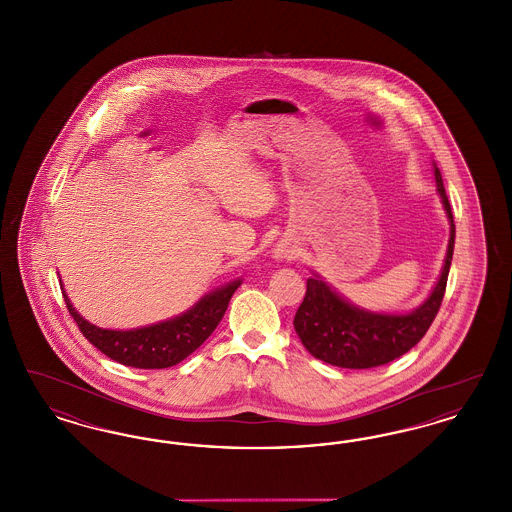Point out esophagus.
<instances>
[{"label": "esophagus", "mask_w": 512, "mask_h": 512, "mask_svg": "<svg viewBox=\"0 0 512 512\" xmlns=\"http://www.w3.org/2000/svg\"><path fill=\"white\" fill-rule=\"evenodd\" d=\"M282 257H286V253L284 251H276V259H282Z\"/></svg>", "instance_id": "34e87169"}]
</instances>
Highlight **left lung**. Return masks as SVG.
Segmentation results:
<instances>
[{
	"label": "left lung",
	"instance_id": "obj_1",
	"mask_svg": "<svg viewBox=\"0 0 512 512\" xmlns=\"http://www.w3.org/2000/svg\"><path fill=\"white\" fill-rule=\"evenodd\" d=\"M434 176L451 226L445 263L434 290L411 313H374L349 303L318 274H313L307 280V293L295 313L293 328L315 359L341 368H374L405 355L428 332L443 301L455 247L453 213L436 163Z\"/></svg>",
	"mask_w": 512,
	"mask_h": 512
}]
</instances>
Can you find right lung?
Returning <instances> with one entry per match:
<instances>
[{
  "mask_svg": "<svg viewBox=\"0 0 512 512\" xmlns=\"http://www.w3.org/2000/svg\"><path fill=\"white\" fill-rule=\"evenodd\" d=\"M242 286V278L205 293L194 307L178 317L132 330H107L80 317L63 288L67 309L78 324L84 338L96 345L103 355L134 368H169L184 361L207 340L226 313L234 292Z\"/></svg>",
  "mask_w": 512,
  "mask_h": 512,
  "instance_id": "right-lung-1",
  "label": "right lung"
}]
</instances>
